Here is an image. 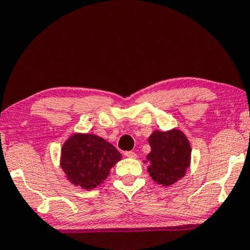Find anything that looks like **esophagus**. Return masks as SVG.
Instances as JSON below:
<instances>
[{
	"instance_id": "esophagus-1",
	"label": "esophagus",
	"mask_w": 250,
	"mask_h": 250,
	"mask_svg": "<svg viewBox=\"0 0 250 250\" xmlns=\"http://www.w3.org/2000/svg\"><path fill=\"white\" fill-rule=\"evenodd\" d=\"M125 157L128 158H131V159H135V158H137V154H136L135 152H132V151H127V152L125 153Z\"/></svg>"
}]
</instances>
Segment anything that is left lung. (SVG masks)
I'll list each match as a JSON object with an SVG mask.
<instances>
[{
    "instance_id": "obj_1",
    "label": "left lung",
    "mask_w": 250,
    "mask_h": 250,
    "mask_svg": "<svg viewBox=\"0 0 250 250\" xmlns=\"http://www.w3.org/2000/svg\"><path fill=\"white\" fill-rule=\"evenodd\" d=\"M148 144L151 152L144 163L147 164V172L154 182L167 187L186 175L190 166L191 146L180 129L154 130L148 137Z\"/></svg>"
}]
</instances>
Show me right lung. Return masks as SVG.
Instances as JSON below:
<instances>
[{"label": "right lung", "instance_id": "right-lung-1", "mask_svg": "<svg viewBox=\"0 0 250 250\" xmlns=\"http://www.w3.org/2000/svg\"><path fill=\"white\" fill-rule=\"evenodd\" d=\"M121 159L114 145L100 136L75 132L62 145L60 167L69 182L92 190L105 181L110 168Z\"/></svg>", "mask_w": 250, "mask_h": 250}]
</instances>
